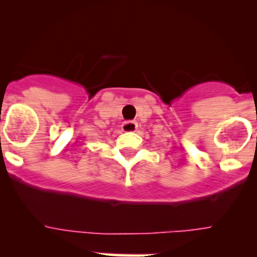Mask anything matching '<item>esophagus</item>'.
<instances>
[{
  "label": "esophagus",
  "mask_w": 257,
  "mask_h": 257,
  "mask_svg": "<svg viewBox=\"0 0 257 257\" xmlns=\"http://www.w3.org/2000/svg\"><path fill=\"white\" fill-rule=\"evenodd\" d=\"M138 128V123L135 121H124L122 123V131L124 133H134Z\"/></svg>",
  "instance_id": "1"
}]
</instances>
